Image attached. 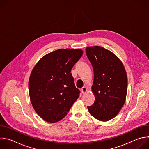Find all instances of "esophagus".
I'll list each match as a JSON object with an SVG mask.
<instances>
[{
  "instance_id": "esophagus-1",
  "label": "esophagus",
  "mask_w": 149,
  "mask_h": 149,
  "mask_svg": "<svg viewBox=\"0 0 149 149\" xmlns=\"http://www.w3.org/2000/svg\"><path fill=\"white\" fill-rule=\"evenodd\" d=\"M81 93L84 94L86 93V92H87V88L86 87H83L81 89Z\"/></svg>"
}]
</instances>
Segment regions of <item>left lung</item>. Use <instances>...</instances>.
<instances>
[{
  "instance_id": "1",
  "label": "left lung",
  "mask_w": 149,
  "mask_h": 149,
  "mask_svg": "<svg viewBox=\"0 0 149 149\" xmlns=\"http://www.w3.org/2000/svg\"><path fill=\"white\" fill-rule=\"evenodd\" d=\"M86 52L94 70L92 91L95 96L88 110L96 119L107 121L118 114L125 102L126 71L120 59L109 50L95 46L87 47Z\"/></svg>"
}]
</instances>
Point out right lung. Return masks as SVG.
<instances>
[{
    "instance_id": "right-lung-1",
    "label": "right lung",
    "mask_w": 149,
    "mask_h": 149,
    "mask_svg": "<svg viewBox=\"0 0 149 149\" xmlns=\"http://www.w3.org/2000/svg\"><path fill=\"white\" fill-rule=\"evenodd\" d=\"M83 54L80 49H58L44 56L33 68L29 80L31 103L45 121L64 118L78 98L71 69Z\"/></svg>"
}]
</instances>
